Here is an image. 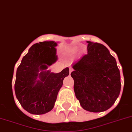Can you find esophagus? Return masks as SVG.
Returning a JSON list of instances; mask_svg holds the SVG:
<instances>
[{
  "mask_svg": "<svg viewBox=\"0 0 132 132\" xmlns=\"http://www.w3.org/2000/svg\"><path fill=\"white\" fill-rule=\"evenodd\" d=\"M72 71H73V69H72L71 67H70V68H69V74H71V73Z\"/></svg>",
  "mask_w": 132,
  "mask_h": 132,
  "instance_id": "esophagus-1",
  "label": "esophagus"
}]
</instances>
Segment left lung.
Masks as SVG:
<instances>
[{
	"instance_id": "obj_1",
	"label": "left lung",
	"mask_w": 132,
	"mask_h": 132,
	"mask_svg": "<svg viewBox=\"0 0 132 132\" xmlns=\"http://www.w3.org/2000/svg\"><path fill=\"white\" fill-rule=\"evenodd\" d=\"M87 54L73 64L71 76L80 105L87 111L101 112L115 103L121 90L116 59L102 44L87 41Z\"/></svg>"
}]
</instances>
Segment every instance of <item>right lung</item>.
I'll return each instance as SVG.
<instances>
[{
	"label": "right lung",
	"instance_id": "obj_1",
	"mask_svg": "<svg viewBox=\"0 0 132 132\" xmlns=\"http://www.w3.org/2000/svg\"><path fill=\"white\" fill-rule=\"evenodd\" d=\"M57 45L55 41L34 44L17 68L16 97L23 109L30 113L44 114L52 110L63 81L69 73L68 67L58 73L47 70L58 59Z\"/></svg>",
	"mask_w": 132,
	"mask_h": 132
}]
</instances>
